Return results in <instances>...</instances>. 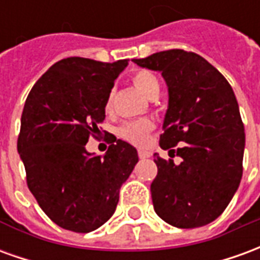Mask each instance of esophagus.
Here are the masks:
<instances>
[{
  "instance_id": "1",
  "label": "esophagus",
  "mask_w": 260,
  "mask_h": 260,
  "mask_svg": "<svg viewBox=\"0 0 260 260\" xmlns=\"http://www.w3.org/2000/svg\"><path fill=\"white\" fill-rule=\"evenodd\" d=\"M138 154H139V157L141 158H147L152 156V153L147 152V150H138Z\"/></svg>"
}]
</instances>
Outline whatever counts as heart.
Instances as JSON below:
<instances>
[{
	"instance_id": "b5f03b06",
	"label": "heart",
	"mask_w": 260,
	"mask_h": 260,
	"mask_svg": "<svg viewBox=\"0 0 260 260\" xmlns=\"http://www.w3.org/2000/svg\"><path fill=\"white\" fill-rule=\"evenodd\" d=\"M132 82L136 86V89L142 91L149 99L157 97L160 93V82L156 78V75H153L149 71H138L134 75ZM153 128H154V124L150 119H136V121H129V122L121 125L118 129V135L131 143L143 145V143H146L147 136L152 132Z\"/></svg>"
}]
</instances>
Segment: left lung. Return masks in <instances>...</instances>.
<instances>
[{
	"instance_id": "left-lung-1",
	"label": "left lung",
	"mask_w": 260,
	"mask_h": 260,
	"mask_svg": "<svg viewBox=\"0 0 260 260\" xmlns=\"http://www.w3.org/2000/svg\"><path fill=\"white\" fill-rule=\"evenodd\" d=\"M157 71L169 89L160 147L180 163L154 153L150 185L154 212L178 229L212 223L229 206L242 177L245 132L233 87L195 53L169 50L134 59ZM182 143L174 152L172 147Z\"/></svg>"
}]
</instances>
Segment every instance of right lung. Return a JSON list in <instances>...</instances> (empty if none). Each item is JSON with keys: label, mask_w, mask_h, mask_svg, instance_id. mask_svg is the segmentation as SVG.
I'll use <instances>...</instances> for the list:
<instances>
[{"label": "right lung", "mask_w": 260, "mask_h": 260, "mask_svg": "<svg viewBox=\"0 0 260 260\" xmlns=\"http://www.w3.org/2000/svg\"><path fill=\"white\" fill-rule=\"evenodd\" d=\"M128 59L100 62L69 57L55 62L26 99L18 152L27 186L54 223L90 233L115 212L119 188L138 163V152L115 136L104 156L86 150L106 118L114 80Z\"/></svg>", "instance_id": "add662e5"}]
</instances>
